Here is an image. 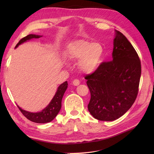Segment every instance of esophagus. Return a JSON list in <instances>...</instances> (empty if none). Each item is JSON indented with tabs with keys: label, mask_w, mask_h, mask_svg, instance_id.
Here are the masks:
<instances>
[{
	"label": "esophagus",
	"mask_w": 154,
	"mask_h": 154,
	"mask_svg": "<svg viewBox=\"0 0 154 154\" xmlns=\"http://www.w3.org/2000/svg\"><path fill=\"white\" fill-rule=\"evenodd\" d=\"M79 83H80V81H79V80H78V79H75V80L73 81V84L75 86L79 85Z\"/></svg>",
	"instance_id": "1"
}]
</instances>
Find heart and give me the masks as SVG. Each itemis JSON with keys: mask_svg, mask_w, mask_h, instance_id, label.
<instances>
[{"mask_svg": "<svg viewBox=\"0 0 154 154\" xmlns=\"http://www.w3.org/2000/svg\"><path fill=\"white\" fill-rule=\"evenodd\" d=\"M71 58L80 60L79 66L86 73H91L99 67L103 55V46L99 43L79 40L72 43L69 49Z\"/></svg>", "mask_w": 154, "mask_h": 154, "instance_id": "1", "label": "heart"}]
</instances>
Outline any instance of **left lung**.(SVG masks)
<instances>
[{"label": "left lung", "instance_id": "obj_1", "mask_svg": "<svg viewBox=\"0 0 154 154\" xmlns=\"http://www.w3.org/2000/svg\"><path fill=\"white\" fill-rule=\"evenodd\" d=\"M112 60L103 61L85 77L91 93L88 110L94 119L112 121L125 114L138 93L141 62L135 49L116 31Z\"/></svg>", "mask_w": 154, "mask_h": 154}]
</instances>
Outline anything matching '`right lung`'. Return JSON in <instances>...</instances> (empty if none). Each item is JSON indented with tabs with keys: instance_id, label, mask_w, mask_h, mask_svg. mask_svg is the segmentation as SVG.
<instances>
[{
	"instance_id": "right-lung-1",
	"label": "right lung",
	"mask_w": 154,
	"mask_h": 154,
	"mask_svg": "<svg viewBox=\"0 0 154 154\" xmlns=\"http://www.w3.org/2000/svg\"><path fill=\"white\" fill-rule=\"evenodd\" d=\"M40 37V35L34 34L28 35L27 36L22 38L18 42V43L16 45V48H17L20 44H21L26 41L32 40V39H37ZM67 81H65L63 83L60 85V87H58L57 92L55 93L53 99L51 100L50 103L48 104V106L46 108H45L42 112L36 113L29 112H27V111L21 109L18 106V108L20 110L23 115L29 120L32 121V122L40 124L50 122L55 119V117L57 115V114L60 112L61 107L62 98H63L65 91L67 89Z\"/></svg>"
}]
</instances>
